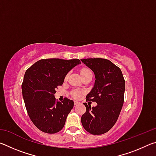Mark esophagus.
<instances>
[{"instance_id": "34e87169", "label": "esophagus", "mask_w": 156, "mask_h": 156, "mask_svg": "<svg viewBox=\"0 0 156 156\" xmlns=\"http://www.w3.org/2000/svg\"><path fill=\"white\" fill-rule=\"evenodd\" d=\"M78 104H80V102H79L78 101H74V105H77Z\"/></svg>"}]
</instances>
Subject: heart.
Segmentation results:
<instances>
[{
	"instance_id": "b5f03b06",
	"label": "heart",
	"mask_w": 156,
	"mask_h": 156,
	"mask_svg": "<svg viewBox=\"0 0 156 156\" xmlns=\"http://www.w3.org/2000/svg\"><path fill=\"white\" fill-rule=\"evenodd\" d=\"M91 73V72H90V70L88 69H83L80 72L82 76L87 74V73ZM68 76H69V73H67V76H66V78H67ZM81 94H82L81 91L79 90H74L72 92V96L74 98H79L80 97Z\"/></svg>"
}]
</instances>
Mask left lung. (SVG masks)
I'll return each mask as SVG.
<instances>
[{
	"label": "left lung",
	"instance_id": "left-lung-1",
	"mask_svg": "<svg viewBox=\"0 0 156 156\" xmlns=\"http://www.w3.org/2000/svg\"><path fill=\"white\" fill-rule=\"evenodd\" d=\"M81 61L93 71L96 78L86 100L97 103L91 107L84 102L86 112L81 122L89 133L101 135L109 131L118 120L124 103L125 81L120 69L109 60L98 58Z\"/></svg>",
	"mask_w": 156,
	"mask_h": 156
}]
</instances>
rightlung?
<instances>
[{"label": "right lung", "mask_w": 156, "mask_h": 156, "mask_svg": "<svg viewBox=\"0 0 156 156\" xmlns=\"http://www.w3.org/2000/svg\"><path fill=\"white\" fill-rule=\"evenodd\" d=\"M80 63L79 59H43L25 72L22 93L26 109L34 125L43 132L56 133L64 126L73 101L65 98L56 102L54 94L67 73Z\"/></svg>", "instance_id": "obj_1"}]
</instances>
